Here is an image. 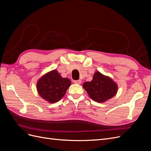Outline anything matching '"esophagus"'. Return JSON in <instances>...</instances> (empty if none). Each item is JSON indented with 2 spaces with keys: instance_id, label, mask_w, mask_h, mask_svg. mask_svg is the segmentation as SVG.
I'll list each match as a JSON object with an SVG mask.
<instances>
[{
  "instance_id": "34e87169",
  "label": "esophagus",
  "mask_w": 151,
  "mask_h": 151,
  "mask_svg": "<svg viewBox=\"0 0 151 151\" xmlns=\"http://www.w3.org/2000/svg\"><path fill=\"white\" fill-rule=\"evenodd\" d=\"M74 83L77 84H81L82 81L81 80H77V81H74Z\"/></svg>"
}]
</instances>
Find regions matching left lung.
<instances>
[{"label": "left lung", "instance_id": "obj_1", "mask_svg": "<svg viewBox=\"0 0 151 151\" xmlns=\"http://www.w3.org/2000/svg\"><path fill=\"white\" fill-rule=\"evenodd\" d=\"M83 88L90 98L96 102L103 103L113 98L118 90L117 84L110 77L96 72L93 79L90 82H85Z\"/></svg>", "mask_w": 151, "mask_h": 151}]
</instances>
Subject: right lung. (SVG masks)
<instances>
[{
	"label": "right lung",
	"instance_id": "add662e5",
	"mask_svg": "<svg viewBox=\"0 0 151 151\" xmlns=\"http://www.w3.org/2000/svg\"><path fill=\"white\" fill-rule=\"evenodd\" d=\"M70 84L69 79L63 78L56 70H53L41 77L36 88L41 97L54 103L63 97Z\"/></svg>",
	"mask_w": 151,
	"mask_h": 151
}]
</instances>
